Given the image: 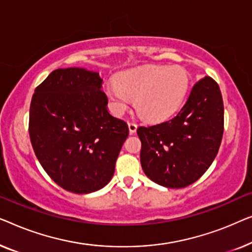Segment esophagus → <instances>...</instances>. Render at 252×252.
<instances>
[{
    "label": "esophagus",
    "mask_w": 252,
    "mask_h": 252,
    "mask_svg": "<svg viewBox=\"0 0 252 252\" xmlns=\"http://www.w3.org/2000/svg\"><path fill=\"white\" fill-rule=\"evenodd\" d=\"M127 126H129V132H130L131 134L136 132V130H137V123H134V122H132V121H129V122H127Z\"/></svg>",
    "instance_id": "1"
}]
</instances>
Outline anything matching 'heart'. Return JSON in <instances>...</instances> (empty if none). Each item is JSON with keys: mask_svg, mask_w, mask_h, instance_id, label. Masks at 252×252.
<instances>
[{"mask_svg": "<svg viewBox=\"0 0 252 252\" xmlns=\"http://www.w3.org/2000/svg\"><path fill=\"white\" fill-rule=\"evenodd\" d=\"M189 88V75L182 67L144 66L120 74L106 94L118 113L136 100V109L147 121H162L175 113Z\"/></svg>", "mask_w": 252, "mask_h": 252, "instance_id": "obj_1", "label": "heart"}]
</instances>
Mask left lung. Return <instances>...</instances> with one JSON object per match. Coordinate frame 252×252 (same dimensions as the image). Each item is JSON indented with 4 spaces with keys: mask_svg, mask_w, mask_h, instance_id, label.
I'll return each instance as SVG.
<instances>
[{
    "mask_svg": "<svg viewBox=\"0 0 252 252\" xmlns=\"http://www.w3.org/2000/svg\"><path fill=\"white\" fill-rule=\"evenodd\" d=\"M145 175L168 189L193 184L215 160L224 133V102L218 83L204 76L194 84L172 119L138 126Z\"/></svg>",
    "mask_w": 252,
    "mask_h": 252,
    "instance_id": "left-lung-1",
    "label": "left lung"
}]
</instances>
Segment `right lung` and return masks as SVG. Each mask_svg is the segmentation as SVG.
<instances>
[{
  "mask_svg": "<svg viewBox=\"0 0 252 252\" xmlns=\"http://www.w3.org/2000/svg\"><path fill=\"white\" fill-rule=\"evenodd\" d=\"M98 73L59 68L36 87L28 131L42 168L62 189L88 194L111 182L129 127L107 111Z\"/></svg>",
  "mask_w": 252,
  "mask_h": 252,
  "instance_id": "1",
  "label": "right lung"
}]
</instances>
